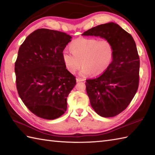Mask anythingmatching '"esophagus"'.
I'll return each instance as SVG.
<instances>
[{
	"instance_id": "34e87169",
	"label": "esophagus",
	"mask_w": 155,
	"mask_h": 155,
	"mask_svg": "<svg viewBox=\"0 0 155 155\" xmlns=\"http://www.w3.org/2000/svg\"><path fill=\"white\" fill-rule=\"evenodd\" d=\"M85 79L84 78H80V77H78L77 78V82H81V81H84Z\"/></svg>"
}]
</instances>
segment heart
I'll list each match as a JSON object with an SVG mask.
<instances>
[{"mask_svg": "<svg viewBox=\"0 0 155 155\" xmlns=\"http://www.w3.org/2000/svg\"><path fill=\"white\" fill-rule=\"evenodd\" d=\"M70 50H64L62 58L67 70L74 74L80 67L81 74L86 76L91 73L98 76L110 67L114 57L113 44L107 40L94 38L80 37L72 41Z\"/></svg>", "mask_w": 155, "mask_h": 155, "instance_id": "1", "label": "heart"}]
</instances>
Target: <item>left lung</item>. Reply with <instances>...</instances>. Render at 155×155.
I'll return each mask as SVG.
<instances>
[{"mask_svg":"<svg viewBox=\"0 0 155 155\" xmlns=\"http://www.w3.org/2000/svg\"><path fill=\"white\" fill-rule=\"evenodd\" d=\"M113 44L115 53L110 67L99 77L86 80L91 104L103 117L120 114L130 103L139 88L140 60L132 36L116 23L100 25L84 32Z\"/></svg>","mask_w":155,"mask_h":155,"instance_id":"8db88e82","label":"left lung"}]
</instances>
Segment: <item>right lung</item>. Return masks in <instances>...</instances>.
Masks as SVG:
<instances>
[{"mask_svg": "<svg viewBox=\"0 0 155 155\" xmlns=\"http://www.w3.org/2000/svg\"><path fill=\"white\" fill-rule=\"evenodd\" d=\"M71 37L63 32L40 28L19 48L15 64L16 88L31 113L53 120L67 110V98L76 77L65 68L62 53Z\"/></svg>", "mask_w": 155, "mask_h": 155, "instance_id": "1", "label": "right lung"}]
</instances>
